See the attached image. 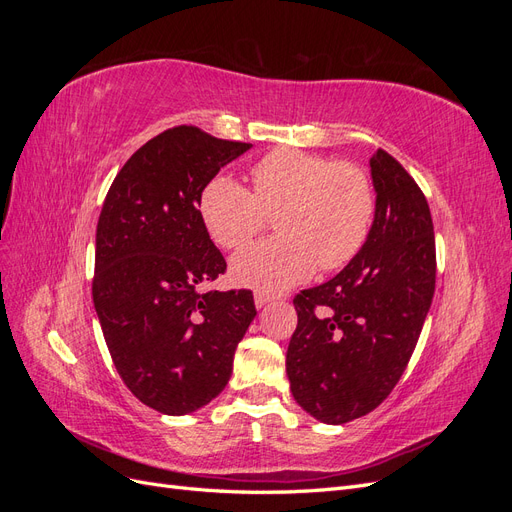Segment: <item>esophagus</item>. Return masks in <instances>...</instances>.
<instances>
[{
  "label": "esophagus",
  "mask_w": 512,
  "mask_h": 512,
  "mask_svg": "<svg viewBox=\"0 0 512 512\" xmlns=\"http://www.w3.org/2000/svg\"><path fill=\"white\" fill-rule=\"evenodd\" d=\"M273 301V294H269V292H262V290H256V294H254V303H256V307L260 309V307H265V305H269Z\"/></svg>",
  "instance_id": "1"
}]
</instances>
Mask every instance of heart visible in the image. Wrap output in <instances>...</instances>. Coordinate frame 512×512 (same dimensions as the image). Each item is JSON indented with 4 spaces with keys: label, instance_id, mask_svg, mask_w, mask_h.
<instances>
[{
    "label": "heart",
    "instance_id": "heart-1",
    "mask_svg": "<svg viewBox=\"0 0 512 512\" xmlns=\"http://www.w3.org/2000/svg\"><path fill=\"white\" fill-rule=\"evenodd\" d=\"M250 192L218 175L200 196V218L211 239L239 252L277 213L282 237L260 243L232 262L239 284L284 290L307 280L316 265L335 271L363 250L376 218V190L361 166L301 149H275L252 164Z\"/></svg>",
    "mask_w": 512,
    "mask_h": 512
}]
</instances>
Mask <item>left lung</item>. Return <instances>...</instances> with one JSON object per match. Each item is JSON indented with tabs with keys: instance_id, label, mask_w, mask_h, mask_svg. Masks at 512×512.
<instances>
[{
	"instance_id": "left-lung-1",
	"label": "left lung",
	"mask_w": 512,
	"mask_h": 512,
	"mask_svg": "<svg viewBox=\"0 0 512 512\" xmlns=\"http://www.w3.org/2000/svg\"><path fill=\"white\" fill-rule=\"evenodd\" d=\"M371 164L376 218L363 250L333 280L294 294L286 374L297 404L342 425L376 410L404 374L436 290L427 198L391 153Z\"/></svg>"
}]
</instances>
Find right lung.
I'll use <instances>...</instances> for the list:
<instances>
[{"label": "right lung", "mask_w": 512, "mask_h": 512, "mask_svg": "<svg viewBox=\"0 0 512 512\" xmlns=\"http://www.w3.org/2000/svg\"><path fill=\"white\" fill-rule=\"evenodd\" d=\"M250 147L168 128L132 153L104 198L91 294L117 374L162 414L224 391L256 316L252 290H205L226 260L198 211L207 183Z\"/></svg>", "instance_id": "add662e5"}]
</instances>
